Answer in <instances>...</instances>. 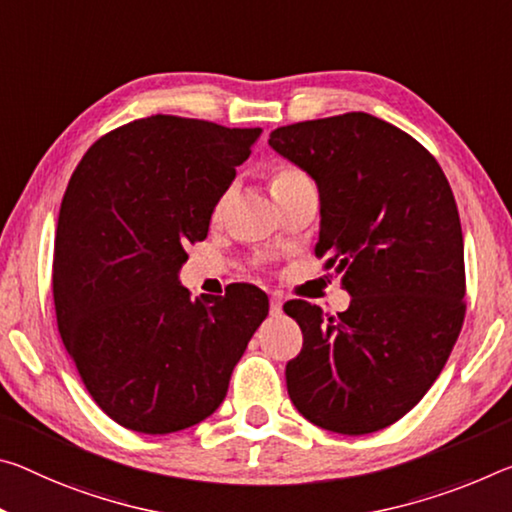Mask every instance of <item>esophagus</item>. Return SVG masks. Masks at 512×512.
<instances>
[{
	"label": "esophagus",
	"mask_w": 512,
	"mask_h": 512,
	"mask_svg": "<svg viewBox=\"0 0 512 512\" xmlns=\"http://www.w3.org/2000/svg\"><path fill=\"white\" fill-rule=\"evenodd\" d=\"M271 314L273 316H280L282 314V300L278 296L271 298Z\"/></svg>",
	"instance_id": "34e87169"
}]
</instances>
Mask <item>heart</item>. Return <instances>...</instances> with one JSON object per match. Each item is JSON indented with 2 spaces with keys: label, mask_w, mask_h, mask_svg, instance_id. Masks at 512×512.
Instances as JSON below:
<instances>
[{
  "label": "heart",
  "mask_w": 512,
  "mask_h": 512,
  "mask_svg": "<svg viewBox=\"0 0 512 512\" xmlns=\"http://www.w3.org/2000/svg\"><path fill=\"white\" fill-rule=\"evenodd\" d=\"M300 177H305V175L300 173V170H296V168H280V170H275V175H273V180H271V189H273V186H278V184L300 180Z\"/></svg>",
  "instance_id": "b5f03b06"
}]
</instances>
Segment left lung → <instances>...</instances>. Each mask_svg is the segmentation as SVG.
Listing matches in <instances>:
<instances>
[{
	"instance_id": "obj_1",
	"label": "left lung",
	"mask_w": 512,
	"mask_h": 512,
	"mask_svg": "<svg viewBox=\"0 0 512 512\" xmlns=\"http://www.w3.org/2000/svg\"><path fill=\"white\" fill-rule=\"evenodd\" d=\"M269 145L316 182V255H330L326 269L351 294L337 316L285 303L303 330L285 371L289 399L326 431L376 433L424 399L465 319L451 186L424 145L362 111L278 127Z\"/></svg>"
}]
</instances>
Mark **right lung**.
I'll return each instance as SVG.
<instances>
[{
	"label": "right lung",
	"mask_w": 512,
	"mask_h": 512,
	"mask_svg": "<svg viewBox=\"0 0 512 512\" xmlns=\"http://www.w3.org/2000/svg\"><path fill=\"white\" fill-rule=\"evenodd\" d=\"M262 129L150 116L93 143L70 177L54 241L63 346L93 401L129 431L166 435L223 403L234 364L269 314L246 282L191 300L186 246Z\"/></svg>",
	"instance_id": "1"
}]
</instances>
